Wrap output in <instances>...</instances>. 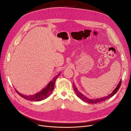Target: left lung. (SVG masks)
<instances>
[{
  "label": "left lung",
  "mask_w": 131,
  "mask_h": 131,
  "mask_svg": "<svg viewBox=\"0 0 131 131\" xmlns=\"http://www.w3.org/2000/svg\"><path fill=\"white\" fill-rule=\"evenodd\" d=\"M121 84H122V80L120 81V82H119V83L118 84V86H117V87L114 89V90L113 91L112 93H111L110 95H109L108 96H106V97H102L100 99H89L88 98H87L86 96H84V95H83L81 93H80L79 91L78 90L77 88H76V87L75 86L74 84H73V88L74 90L75 91V93L77 94L78 97H79L80 99L81 100L83 101L84 102H87L88 103H90V104H96V103H99V102H102L103 101H105L106 100H108L109 99L111 98V97L114 95L117 92L118 90H119V88H120L121 86Z\"/></svg>",
  "instance_id": "8db88e82"
}]
</instances>
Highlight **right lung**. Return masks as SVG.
Here are the masks:
<instances>
[{
	"instance_id": "add662e5",
	"label": "right lung",
	"mask_w": 131,
	"mask_h": 131,
	"mask_svg": "<svg viewBox=\"0 0 131 131\" xmlns=\"http://www.w3.org/2000/svg\"><path fill=\"white\" fill-rule=\"evenodd\" d=\"M60 74L59 73L55 77H54L51 81L49 84L47 85L46 87H45L42 91L40 92H39L34 95H30V96H26L24 95L23 94H21L19 93L18 91L16 89V92L18 93L21 97H23L24 99L29 100V101H40L42 100H43L45 99H47L48 97H49V95L52 93L53 90L54 89V84L56 79L58 78V77L60 75Z\"/></svg>"
}]
</instances>
